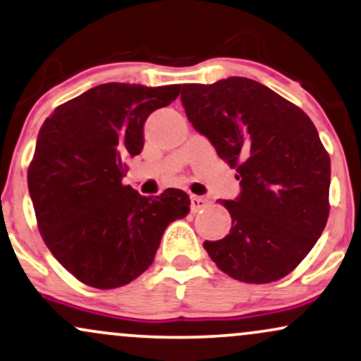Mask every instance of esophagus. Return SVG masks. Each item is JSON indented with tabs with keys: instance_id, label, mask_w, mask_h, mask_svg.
Masks as SVG:
<instances>
[{
	"instance_id": "obj_1",
	"label": "esophagus",
	"mask_w": 361,
	"mask_h": 361,
	"mask_svg": "<svg viewBox=\"0 0 361 361\" xmlns=\"http://www.w3.org/2000/svg\"><path fill=\"white\" fill-rule=\"evenodd\" d=\"M206 206H207V199L201 196H190V211H192V213H197V211L204 209Z\"/></svg>"
}]
</instances>
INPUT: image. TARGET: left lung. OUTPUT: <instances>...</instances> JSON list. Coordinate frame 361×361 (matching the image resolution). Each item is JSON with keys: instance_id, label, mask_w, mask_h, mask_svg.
Segmentation results:
<instances>
[{"instance_id": "8db88e82", "label": "left lung", "mask_w": 361, "mask_h": 361, "mask_svg": "<svg viewBox=\"0 0 361 361\" xmlns=\"http://www.w3.org/2000/svg\"><path fill=\"white\" fill-rule=\"evenodd\" d=\"M188 120L236 169L241 192L221 201L231 228L204 241L219 270L247 283L286 277L306 258L329 216L331 162L314 123L264 84L228 78L184 84Z\"/></svg>"}]
</instances>
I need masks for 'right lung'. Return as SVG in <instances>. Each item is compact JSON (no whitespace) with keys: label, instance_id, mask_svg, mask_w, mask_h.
<instances>
[{"label":"right lung","instance_id":"1","mask_svg":"<svg viewBox=\"0 0 361 361\" xmlns=\"http://www.w3.org/2000/svg\"><path fill=\"white\" fill-rule=\"evenodd\" d=\"M180 84L108 82L54 109L37 137L28 190L47 248L96 289L130 283L154 262L165 228L190 199L167 189L145 197L123 184L143 148V125L179 96Z\"/></svg>","mask_w":361,"mask_h":361}]
</instances>
